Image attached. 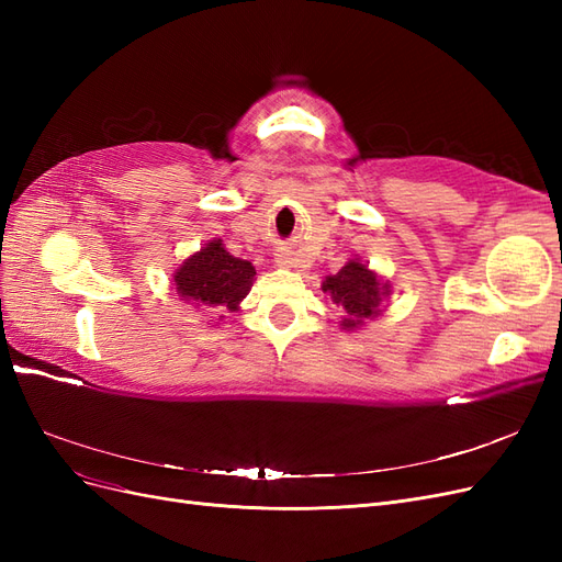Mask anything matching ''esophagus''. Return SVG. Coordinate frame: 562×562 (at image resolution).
I'll return each mask as SVG.
<instances>
[{
	"label": "esophagus",
	"mask_w": 562,
	"mask_h": 562,
	"mask_svg": "<svg viewBox=\"0 0 562 562\" xmlns=\"http://www.w3.org/2000/svg\"><path fill=\"white\" fill-rule=\"evenodd\" d=\"M274 262H277L279 267H291V255H288V252H279Z\"/></svg>",
	"instance_id": "obj_1"
}]
</instances>
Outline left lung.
I'll use <instances>...</instances> for the list:
<instances>
[{
	"mask_svg": "<svg viewBox=\"0 0 562 562\" xmlns=\"http://www.w3.org/2000/svg\"><path fill=\"white\" fill-rule=\"evenodd\" d=\"M321 291L330 295L337 307L345 310L339 328L359 330L384 312V300L391 295V283L372 271L361 258H349L337 274H328Z\"/></svg>",
	"mask_w": 562,
	"mask_h": 562,
	"instance_id": "8db88e82",
	"label": "left lung"
}]
</instances>
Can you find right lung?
Here are the masks:
<instances>
[{
  "label": "right lung",
  "instance_id": "obj_1",
  "mask_svg": "<svg viewBox=\"0 0 562 562\" xmlns=\"http://www.w3.org/2000/svg\"><path fill=\"white\" fill-rule=\"evenodd\" d=\"M255 267L248 260L234 258L223 239L203 244L173 271V288L182 304L194 310H217V321L225 314L239 312V304L250 293Z\"/></svg>",
  "mask_w": 562,
  "mask_h": 562
}]
</instances>
